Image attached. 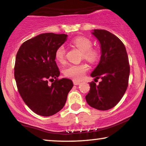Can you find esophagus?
<instances>
[{
    "label": "esophagus",
    "instance_id": "esophagus-1",
    "mask_svg": "<svg viewBox=\"0 0 146 146\" xmlns=\"http://www.w3.org/2000/svg\"><path fill=\"white\" fill-rule=\"evenodd\" d=\"M73 83H74V85H79L80 84V82L75 81V80L73 82Z\"/></svg>",
    "mask_w": 146,
    "mask_h": 146
}]
</instances>
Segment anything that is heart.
Returning <instances> with one entry per match:
<instances>
[{"label": "heart", "instance_id": "obj_1", "mask_svg": "<svg viewBox=\"0 0 146 146\" xmlns=\"http://www.w3.org/2000/svg\"><path fill=\"white\" fill-rule=\"evenodd\" d=\"M72 44L76 47L82 52L83 58L90 62H94L98 59L99 52L97 50L92 49V42L87 38L78 36L76 37L71 42ZM65 55V48L64 46L58 48L55 52V58L57 61L62 62L64 61ZM88 66L86 64H70L64 69L63 73L66 76L74 80L82 79L88 70Z\"/></svg>", "mask_w": 146, "mask_h": 146}]
</instances>
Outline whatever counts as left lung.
<instances>
[{
  "label": "left lung",
  "instance_id": "left-lung-1",
  "mask_svg": "<svg viewBox=\"0 0 146 146\" xmlns=\"http://www.w3.org/2000/svg\"><path fill=\"white\" fill-rule=\"evenodd\" d=\"M100 44V62L90 76L100 78L99 84L90 83L87 103L99 110L112 108L120 101L128 85L129 65L125 46L114 35L105 30H92Z\"/></svg>",
  "mask_w": 146,
  "mask_h": 146
}]
</instances>
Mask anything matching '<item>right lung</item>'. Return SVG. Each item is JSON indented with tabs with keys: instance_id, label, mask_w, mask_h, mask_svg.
<instances>
[{
	"instance_id": "add662e5",
	"label": "right lung",
	"mask_w": 146,
	"mask_h": 146,
	"mask_svg": "<svg viewBox=\"0 0 146 146\" xmlns=\"http://www.w3.org/2000/svg\"><path fill=\"white\" fill-rule=\"evenodd\" d=\"M67 35L44 33L25 42L17 54L15 78L20 95L31 110L42 116L61 110L73 87L71 80L60 75L55 52ZM54 82L50 85L48 80Z\"/></svg>"
}]
</instances>
